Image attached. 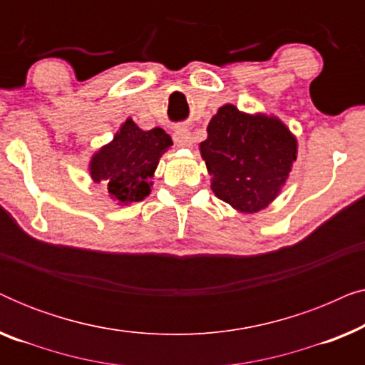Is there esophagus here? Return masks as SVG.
Instances as JSON below:
<instances>
[{
  "mask_svg": "<svg viewBox=\"0 0 365 365\" xmlns=\"http://www.w3.org/2000/svg\"><path fill=\"white\" fill-rule=\"evenodd\" d=\"M173 139H174V144H176L178 148H191L192 146V136L187 129H178V131L174 133Z\"/></svg>",
  "mask_w": 365,
  "mask_h": 365,
  "instance_id": "1",
  "label": "esophagus"
}]
</instances>
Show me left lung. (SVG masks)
I'll return each instance as SVG.
<instances>
[{"instance_id":"8db88e82","label":"left lung","mask_w":365,"mask_h":365,"mask_svg":"<svg viewBox=\"0 0 365 365\" xmlns=\"http://www.w3.org/2000/svg\"><path fill=\"white\" fill-rule=\"evenodd\" d=\"M199 144L216 197L241 214H254L274 202L297 159V138L281 119L244 113L224 104L209 121Z\"/></svg>"}]
</instances>
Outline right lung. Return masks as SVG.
I'll return each mask as SVG.
<instances>
[{
    "mask_svg": "<svg viewBox=\"0 0 365 365\" xmlns=\"http://www.w3.org/2000/svg\"><path fill=\"white\" fill-rule=\"evenodd\" d=\"M173 146V139L161 128L144 131L128 118L89 159L93 182H103L108 196L118 206H131L151 194L154 171L159 159Z\"/></svg>",
    "mask_w": 365,
    "mask_h": 365,
    "instance_id": "obj_1",
    "label": "right lung"
}]
</instances>
